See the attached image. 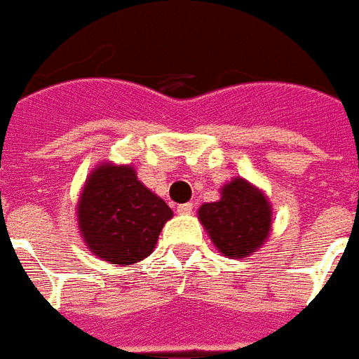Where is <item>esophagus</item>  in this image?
<instances>
[{"mask_svg":"<svg viewBox=\"0 0 359 359\" xmlns=\"http://www.w3.org/2000/svg\"><path fill=\"white\" fill-rule=\"evenodd\" d=\"M193 208H195V206H193V203H185V205H177V214H191V212H193Z\"/></svg>","mask_w":359,"mask_h":359,"instance_id":"esophagus-1","label":"esophagus"}]
</instances>
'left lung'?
<instances>
[{"mask_svg": "<svg viewBox=\"0 0 359 359\" xmlns=\"http://www.w3.org/2000/svg\"><path fill=\"white\" fill-rule=\"evenodd\" d=\"M271 205L262 189L233 177L222 185L219 201L198 208V219L226 258H248L268 241L271 231Z\"/></svg>", "mask_w": 359, "mask_h": 359, "instance_id": "8db88e82", "label": "left lung"}]
</instances>
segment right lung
<instances>
[{"label": "right lung", "mask_w": 359, "mask_h": 359, "mask_svg": "<svg viewBox=\"0 0 359 359\" xmlns=\"http://www.w3.org/2000/svg\"><path fill=\"white\" fill-rule=\"evenodd\" d=\"M76 216L91 255L128 268L153 252L174 212L140 182L132 164L109 161L86 177Z\"/></svg>", "instance_id": "add662e5"}]
</instances>
